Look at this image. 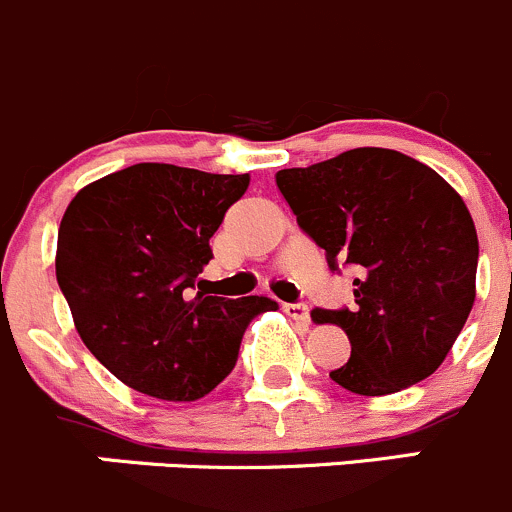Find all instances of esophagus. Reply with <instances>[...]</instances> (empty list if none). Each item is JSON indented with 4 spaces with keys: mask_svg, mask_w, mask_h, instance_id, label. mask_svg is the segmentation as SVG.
Returning a JSON list of instances; mask_svg holds the SVG:
<instances>
[{
    "mask_svg": "<svg viewBox=\"0 0 512 512\" xmlns=\"http://www.w3.org/2000/svg\"><path fill=\"white\" fill-rule=\"evenodd\" d=\"M283 311H286V316L293 318V321H301V323L311 321V313H308L306 303H283Z\"/></svg>",
    "mask_w": 512,
    "mask_h": 512,
    "instance_id": "1",
    "label": "esophagus"
}]
</instances>
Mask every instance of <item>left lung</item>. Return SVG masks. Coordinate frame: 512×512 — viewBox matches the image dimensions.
I'll list each match as a JSON object with an SVG mask.
<instances>
[{"label": "left lung", "mask_w": 512, "mask_h": 512, "mask_svg": "<svg viewBox=\"0 0 512 512\" xmlns=\"http://www.w3.org/2000/svg\"><path fill=\"white\" fill-rule=\"evenodd\" d=\"M276 186L328 266L358 271L351 311H311L351 341L333 381L388 396L438 371L475 303L478 234L458 191L430 166L378 146L283 169Z\"/></svg>", "instance_id": "left-lung-1"}]
</instances>
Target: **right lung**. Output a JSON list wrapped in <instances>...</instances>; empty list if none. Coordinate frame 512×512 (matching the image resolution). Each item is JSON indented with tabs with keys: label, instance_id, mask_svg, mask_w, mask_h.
<instances>
[{
	"label": "right lung",
	"instance_id": "1",
	"mask_svg": "<svg viewBox=\"0 0 512 512\" xmlns=\"http://www.w3.org/2000/svg\"><path fill=\"white\" fill-rule=\"evenodd\" d=\"M249 174L134 164L86 184L57 239V281L96 361L124 386L191 403L236 366L241 338L266 296L194 291L211 261L209 239Z\"/></svg>",
	"mask_w": 512,
	"mask_h": 512
}]
</instances>
